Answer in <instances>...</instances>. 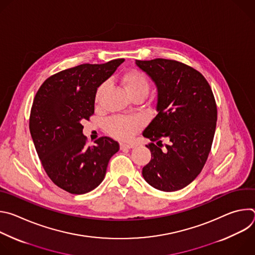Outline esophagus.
<instances>
[{"mask_svg": "<svg viewBox=\"0 0 255 255\" xmlns=\"http://www.w3.org/2000/svg\"><path fill=\"white\" fill-rule=\"evenodd\" d=\"M134 147V145L131 144V143H123L121 142L120 143V149L121 150H125V149H131Z\"/></svg>", "mask_w": 255, "mask_h": 255, "instance_id": "obj_1", "label": "esophagus"}]
</instances>
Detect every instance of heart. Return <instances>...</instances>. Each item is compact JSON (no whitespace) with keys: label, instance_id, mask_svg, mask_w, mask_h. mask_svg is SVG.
<instances>
[{"label":"heart","instance_id":"b5f03b06","mask_svg":"<svg viewBox=\"0 0 255 255\" xmlns=\"http://www.w3.org/2000/svg\"><path fill=\"white\" fill-rule=\"evenodd\" d=\"M120 82L130 98L139 95L146 97L149 92V80L147 76L139 69L132 68L127 70L121 77ZM104 90L105 84L98 88L95 96L96 104L100 103ZM140 127L141 122L134 118L114 117L106 122L107 132L114 138L120 140H129L140 129Z\"/></svg>","mask_w":255,"mask_h":255}]
</instances>
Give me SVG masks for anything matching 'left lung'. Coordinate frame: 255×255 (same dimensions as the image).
Here are the masks:
<instances>
[{
    "mask_svg": "<svg viewBox=\"0 0 255 255\" xmlns=\"http://www.w3.org/2000/svg\"><path fill=\"white\" fill-rule=\"evenodd\" d=\"M157 88V115L143 131L151 160L147 183L163 192L184 189L202 171L214 139L217 106L210 85L195 68L176 60H136ZM169 143L161 150L162 140Z\"/></svg>",
    "mask_w": 255,
    "mask_h": 255,
    "instance_id": "left-lung-1",
    "label": "left lung"
}]
</instances>
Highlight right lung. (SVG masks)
<instances>
[{"instance_id": "add662e5", "label": "right lung", "mask_w": 255, "mask_h": 255, "mask_svg": "<svg viewBox=\"0 0 255 255\" xmlns=\"http://www.w3.org/2000/svg\"><path fill=\"white\" fill-rule=\"evenodd\" d=\"M125 59L84 63L49 77L34 98L29 129L42 166L53 183L75 195L96 189L119 143L101 137L87 146L82 122L95 112L98 88Z\"/></svg>"}]
</instances>
